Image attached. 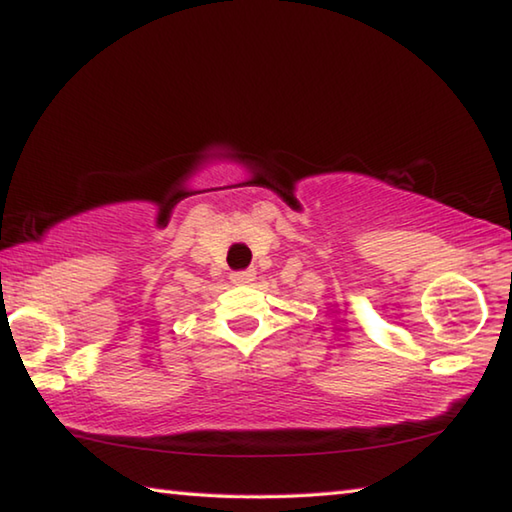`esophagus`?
<instances>
[{
	"instance_id": "34e87169",
	"label": "esophagus",
	"mask_w": 512,
	"mask_h": 512,
	"mask_svg": "<svg viewBox=\"0 0 512 512\" xmlns=\"http://www.w3.org/2000/svg\"><path fill=\"white\" fill-rule=\"evenodd\" d=\"M232 284H250L255 280V271H241V273H232L230 275Z\"/></svg>"
}]
</instances>
